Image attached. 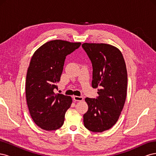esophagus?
Masks as SVG:
<instances>
[{
    "mask_svg": "<svg viewBox=\"0 0 156 156\" xmlns=\"http://www.w3.org/2000/svg\"><path fill=\"white\" fill-rule=\"evenodd\" d=\"M73 100L75 101H81L83 100V96H73Z\"/></svg>",
    "mask_w": 156,
    "mask_h": 156,
    "instance_id": "obj_1",
    "label": "esophagus"
}]
</instances>
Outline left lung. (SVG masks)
<instances>
[{
    "label": "left lung",
    "mask_w": 156,
    "mask_h": 156,
    "mask_svg": "<svg viewBox=\"0 0 156 156\" xmlns=\"http://www.w3.org/2000/svg\"><path fill=\"white\" fill-rule=\"evenodd\" d=\"M82 48L90 59L92 87L98 97L86 98L88 111L83 115L84 125L93 132L109 129L119 119L127 95V73L121 51L106 44L84 43Z\"/></svg>",
    "instance_id": "obj_1"
}]
</instances>
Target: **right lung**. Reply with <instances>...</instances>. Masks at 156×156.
Masks as SVG:
<instances>
[{
	"label": "right lung",
	"mask_w": 156,
	"mask_h": 156,
	"mask_svg": "<svg viewBox=\"0 0 156 156\" xmlns=\"http://www.w3.org/2000/svg\"><path fill=\"white\" fill-rule=\"evenodd\" d=\"M80 42L55 40L37 49L30 60L26 78V99L31 118L41 129L52 131L64 124L72 103L70 96L55 94L66 56L78 49Z\"/></svg>",
	"instance_id": "right-lung-1"
}]
</instances>
